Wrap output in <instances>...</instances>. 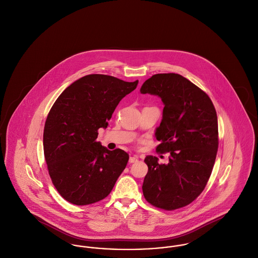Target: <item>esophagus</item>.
<instances>
[{"instance_id": "esophagus-1", "label": "esophagus", "mask_w": 258, "mask_h": 258, "mask_svg": "<svg viewBox=\"0 0 258 258\" xmlns=\"http://www.w3.org/2000/svg\"><path fill=\"white\" fill-rule=\"evenodd\" d=\"M138 161H139V156H137V155L131 156L130 159H128V162H130V163H135V162H138Z\"/></svg>"}]
</instances>
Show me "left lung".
<instances>
[{
  "instance_id": "8db88e82",
  "label": "left lung",
  "mask_w": 258,
  "mask_h": 258,
  "mask_svg": "<svg viewBox=\"0 0 258 258\" xmlns=\"http://www.w3.org/2000/svg\"><path fill=\"white\" fill-rule=\"evenodd\" d=\"M142 94L155 95L164 104L155 130L157 152L169 153L168 162L148 155L149 171L143 184L153 206L173 210L192 203L205 189L218 149L214 105L204 91L178 74H156L147 80Z\"/></svg>"
}]
</instances>
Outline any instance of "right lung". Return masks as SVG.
I'll use <instances>...</instances> for the list:
<instances>
[{
  "label": "right lung",
  "mask_w": 258,
  "mask_h": 258,
  "mask_svg": "<svg viewBox=\"0 0 258 258\" xmlns=\"http://www.w3.org/2000/svg\"><path fill=\"white\" fill-rule=\"evenodd\" d=\"M106 75H88L69 86L56 99L44 128V154L58 194L76 206L106 198L126 166L128 155L108 151L97 142L98 131L107 127L116 105L136 90Z\"/></svg>",
  "instance_id": "obj_1"
}]
</instances>
